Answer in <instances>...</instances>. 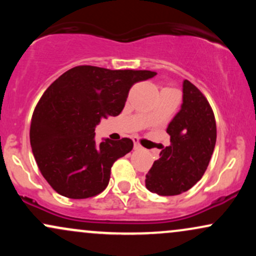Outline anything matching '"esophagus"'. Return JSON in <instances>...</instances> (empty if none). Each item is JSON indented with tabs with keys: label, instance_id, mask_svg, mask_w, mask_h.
I'll use <instances>...</instances> for the list:
<instances>
[{
	"label": "esophagus",
	"instance_id": "esophagus-1",
	"mask_svg": "<svg viewBox=\"0 0 256 256\" xmlns=\"http://www.w3.org/2000/svg\"><path fill=\"white\" fill-rule=\"evenodd\" d=\"M134 149H142V146L140 144V142H138L137 138H134Z\"/></svg>",
	"mask_w": 256,
	"mask_h": 256
}]
</instances>
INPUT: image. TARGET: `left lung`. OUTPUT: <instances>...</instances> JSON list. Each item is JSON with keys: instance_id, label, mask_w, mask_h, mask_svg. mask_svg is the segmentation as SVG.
I'll return each mask as SVG.
<instances>
[{"instance_id": "obj_1", "label": "left lung", "mask_w": 256, "mask_h": 256, "mask_svg": "<svg viewBox=\"0 0 256 256\" xmlns=\"http://www.w3.org/2000/svg\"><path fill=\"white\" fill-rule=\"evenodd\" d=\"M171 146L154 161L146 186L161 196L188 192L207 170L216 142V124L210 102L189 80L183 83V104L168 124Z\"/></svg>"}]
</instances>
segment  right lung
Returning a JSON list of instances; mask_svg holds the SVG:
<instances>
[{
    "label": "right lung",
    "instance_id": "add662e5",
    "mask_svg": "<svg viewBox=\"0 0 256 256\" xmlns=\"http://www.w3.org/2000/svg\"><path fill=\"white\" fill-rule=\"evenodd\" d=\"M155 74L83 64L44 91L32 114L30 143L38 168L55 192L80 200L107 188L112 166L132 150L134 142L107 138L98 144L96 125L119 116L132 85Z\"/></svg>",
    "mask_w": 256,
    "mask_h": 256
}]
</instances>
